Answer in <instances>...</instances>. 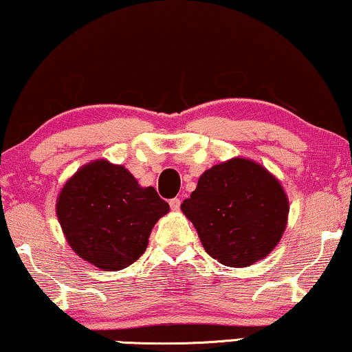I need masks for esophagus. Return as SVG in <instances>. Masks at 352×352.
Returning a JSON list of instances; mask_svg holds the SVG:
<instances>
[{
	"instance_id": "esophagus-1",
	"label": "esophagus",
	"mask_w": 352,
	"mask_h": 352,
	"mask_svg": "<svg viewBox=\"0 0 352 352\" xmlns=\"http://www.w3.org/2000/svg\"><path fill=\"white\" fill-rule=\"evenodd\" d=\"M170 206H171L173 211L179 210V208H181V200H179V198H171V200H170Z\"/></svg>"
}]
</instances>
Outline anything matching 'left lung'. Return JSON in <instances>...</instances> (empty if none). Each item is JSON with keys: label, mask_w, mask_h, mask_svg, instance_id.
Returning <instances> with one entry per match:
<instances>
[{"label": "left lung", "mask_w": 352, "mask_h": 352, "mask_svg": "<svg viewBox=\"0 0 352 352\" xmlns=\"http://www.w3.org/2000/svg\"><path fill=\"white\" fill-rule=\"evenodd\" d=\"M181 210L212 258L244 268L267 257L283 238L289 198L263 165L233 157L203 173Z\"/></svg>", "instance_id": "1"}]
</instances>
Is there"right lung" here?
Returning <instances> with one entry per match:
<instances>
[{
	"label": "right lung",
	"mask_w": 352,
	"mask_h": 352,
	"mask_svg": "<svg viewBox=\"0 0 352 352\" xmlns=\"http://www.w3.org/2000/svg\"><path fill=\"white\" fill-rule=\"evenodd\" d=\"M55 211L66 241L80 258L117 272L146 251L152 228L170 205L154 187H141L125 166L100 159L65 182Z\"/></svg>",
	"instance_id": "1"
}]
</instances>
